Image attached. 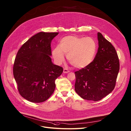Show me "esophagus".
<instances>
[{
    "label": "esophagus",
    "mask_w": 131,
    "mask_h": 131,
    "mask_svg": "<svg viewBox=\"0 0 131 131\" xmlns=\"http://www.w3.org/2000/svg\"><path fill=\"white\" fill-rule=\"evenodd\" d=\"M70 72V71H68L66 68H64V70H63V73H68Z\"/></svg>",
    "instance_id": "34e87169"
}]
</instances>
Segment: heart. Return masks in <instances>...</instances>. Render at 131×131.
<instances>
[{
  "label": "heart",
  "mask_w": 131,
  "mask_h": 131,
  "mask_svg": "<svg viewBox=\"0 0 131 131\" xmlns=\"http://www.w3.org/2000/svg\"><path fill=\"white\" fill-rule=\"evenodd\" d=\"M97 48V43L92 38L68 36L61 39L59 46L54 48L52 54L58 64L64 61L65 54L67 60L75 67L83 68L92 63Z\"/></svg>",
  "instance_id": "b5f03b06"
}]
</instances>
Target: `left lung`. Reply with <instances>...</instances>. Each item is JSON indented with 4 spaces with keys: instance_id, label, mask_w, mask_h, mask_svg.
<instances>
[{
    "instance_id": "8db88e82",
    "label": "left lung",
    "mask_w": 131,
    "mask_h": 131,
    "mask_svg": "<svg viewBox=\"0 0 131 131\" xmlns=\"http://www.w3.org/2000/svg\"><path fill=\"white\" fill-rule=\"evenodd\" d=\"M98 52L92 63L75 72V90L81 98L97 101L115 88L119 70L117 53L114 46L98 33Z\"/></svg>"
}]
</instances>
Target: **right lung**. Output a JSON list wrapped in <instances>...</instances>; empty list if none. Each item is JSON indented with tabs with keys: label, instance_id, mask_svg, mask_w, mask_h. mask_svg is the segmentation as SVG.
<instances>
[{
	"label": "right lung",
	"instance_id": "obj_1",
	"mask_svg": "<svg viewBox=\"0 0 131 131\" xmlns=\"http://www.w3.org/2000/svg\"><path fill=\"white\" fill-rule=\"evenodd\" d=\"M58 32H39L25 42L18 51L13 74L19 94L26 100L39 103L54 92L56 80L63 68L51 61V42Z\"/></svg>",
	"mask_w": 131,
	"mask_h": 131
}]
</instances>
